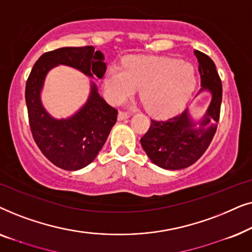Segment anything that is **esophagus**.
<instances>
[{"label": "esophagus", "mask_w": 252, "mask_h": 252, "mask_svg": "<svg viewBox=\"0 0 252 252\" xmlns=\"http://www.w3.org/2000/svg\"><path fill=\"white\" fill-rule=\"evenodd\" d=\"M127 118H129V113L124 112V111L118 112V120H125Z\"/></svg>", "instance_id": "obj_1"}]
</instances>
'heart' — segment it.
<instances>
[{
    "mask_svg": "<svg viewBox=\"0 0 252 252\" xmlns=\"http://www.w3.org/2000/svg\"><path fill=\"white\" fill-rule=\"evenodd\" d=\"M110 101L122 103L139 88L140 97L151 115L165 116L187 102L195 87L191 66L174 61H134L125 71L111 68L105 77Z\"/></svg>",
    "mask_w": 252,
    "mask_h": 252,
    "instance_id": "heart-1",
    "label": "heart"
}]
</instances>
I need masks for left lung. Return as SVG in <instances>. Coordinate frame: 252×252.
I'll return each mask as SVG.
<instances>
[{
  "label": "left lung",
  "instance_id": "8db88e82",
  "mask_svg": "<svg viewBox=\"0 0 252 252\" xmlns=\"http://www.w3.org/2000/svg\"><path fill=\"white\" fill-rule=\"evenodd\" d=\"M198 61L202 88L212 98L205 115L195 122L188 109L166 120L151 119L148 132L140 142L155 165L165 170H182L197 161L215 136L219 122L222 86L216 65L208 55L194 51Z\"/></svg>",
  "mask_w": 252,
  "mask_h": 252
}]
</instances>
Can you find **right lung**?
Segmentation results:
<instances>
[{
  "instance_id": "right-lung-1",
  "label": "right lung",
  "mask_w": 252,
  "mask_h": 252,
  "mask_svg": "<svg viewBox=\"0 0 252 252\" xmlns=\"http://www.w3.org/2000/svg\"><path fill=\"white\" fill-rule=\"evenodd\" d=\"M94 47H64L44 53L35 62L26 81L25 99L33 139L44 156L57 167L77 171L95 159L117 122V109L97 93L94 82L85 105L68 118H55L41 101L48 72L63 64L92 78L102 79L106 65Z\"/></svg>"
}]
</instances>
